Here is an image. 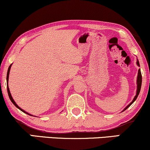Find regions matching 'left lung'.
Instances as JSON below:
<instances>
[{
	"mask_svg": "<svg viewBox=\"0 0 150 150\" xmlns=\"http://www.w3.org/2000/svg\"><path fill=\"white\" fill-rule=\"evenodd\" d=\"M136 64H137L138 66H139V67H140V64H139V62H138V59H137V61H136ZM136 84H137V88H136V96H134V99H133V100H132V102L129 104V105H128L127 106V107H126L124 109L122 110V111H125V110H126L127 109L128 107H129L130 106L132 105V104L134 103V102L135 101V100H136V98H137L138 96V95H139L140 91H141V84H142V75H141V69L138 70V76H137V80H136Z\"/></svg>",
	"mask_w": 150,
	"mask_h": 150,
	"instance_id": "1",
	"label": "left lung"
}]
</instances>
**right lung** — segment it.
I'll return each instance as SVG.
<instances>
[{
  "instance_id": "add662e5",
  "label": "right lung",
  "mask_w": 150,
  "mask_h": 150,
  "mask_svg": "<svg viewBox=\"0 0 150 150\" xmlns=\"http://www.w3.org/2000/svg\"><path fill=\"white\" fill-rule=\"evenodd\" d=\"M12 64H11V65L9 66V68H8V70H7V93H8V96H9V99H10V100H11V101H12V103L14 104V105H15V107L18 108V109H20L21 111H23V112H24V113H27L28 115H32V116H33V115L30 114L29 113L26 112L25 111H24L23 109H22L21 108L19 107H18V105H16V102H15V101H14V99H13V98H12V95H11V93H10V91H9V86H8V80H9V71H10V69H11V66H12Z\"/></svg>"
}]
</instances>
